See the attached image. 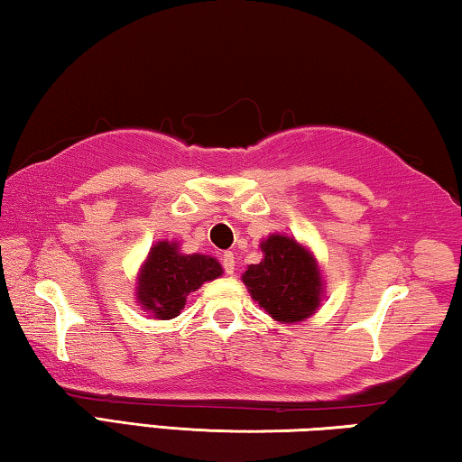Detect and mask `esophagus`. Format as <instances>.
<instances>
[{"instance_id":"1","label":"esophagus","mask_w":462,"mask_h":462,"mask_svg":"<svg viewBox=\"0 0 462 462\" xmlns=\"http://www.w3.org/2000/svg\"><path fill=\"white\" fill-rule=\"evenodd\" d=\"M234 263H236V261H234V254H232V253H224V254H222V265H224V272L228 273V275H232V273H234Z\"/></svg>"}]
</instances>
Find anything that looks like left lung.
<instances>
[{"instance_id":"left-lung-1","label":"left lung","mask_w":462,"mask_h":462,"mask_svg":"<svg viewBox=\"0 0 462 462\" xmlns=\"http://www.w3.org/2000/svg\"><path fill=\"white\" fill-rule=\"evenodd\" d=\"M259 246L263 261L249 265L243 273L251 297L280 323L311 318L323 294L321 273L313 254L282 234H272Z\"/></svg>"}]
</instances>
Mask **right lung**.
Instances as JSON below:
<instances>
[{"instance_id":"obj_1","label":"right lung","mask_w":462,"mask_h":462,"mask_svg":"<svg viewBox=\"0 0 462 462\" xmlns=\"http://www.w3.org/2000/svg\"><path fill=\"white\" fill-rule=\"evenodd\" d=\"M222 275V265L209 254H182L178 243L162 240L151 246L136 284L141 307L157 319H171L187 305V297L205 282Z\"/></svg>"}]
</instances>
